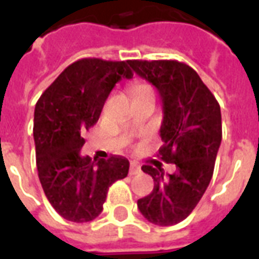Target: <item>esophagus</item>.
<instances>
[{"instance_id": "esophagus-1", "label": "esophagus", "mask_w": 259, "mask_h": 259, "mask_svg": "<svg viewBox=\"0 0 259 259\" xmlns=\"http://www.w3.org/2000/svg\"><path fill=\"white\" fill-rule=\"evenodd\" d=\"M129 173L133 176V175H140L141 173V168L138 165L137 162H130V169Z\"/></svg>"}]
</instances>
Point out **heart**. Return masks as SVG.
<instances>
[{"label": "heart", "mask_w": 259, "mask_h": 259, "mask_svg": "<svg viewBox=\"0 0 259 259\" xmlns=\"http://www.w3.org/2000/svg\"><path fill=\"white\" fill-rule=\"evenodd\" d=\"M129 90L133 97H137V95H140V94L149 93V91H152L150 87L144 82H133L129 86Z\"/></svg>", "instance_id": "obj_1"}]
</instances>
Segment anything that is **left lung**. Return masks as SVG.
Wrapping results in <instances>:
<instances>
[{
    "label": "left lung",
    "instance_id": "8db88e82",
    "mask_svg": "<svg viewBox=\"0 0 259 259\" xmlns=\"http://www.w3.org/2000/svg\"><path fill=\"white\" fill-rule=\"evenodd\" d=\"M130 66L160 93L164 109L158 157L175 164V173L142 165L154 188L138 199L140 212L157 226L184 221L200 201L213 173L222 141V114L217 98L192 67L177 60H130Z\"/></svg>",
    "mask_w": 259,
    "mask_h": 259
}]
</instances>
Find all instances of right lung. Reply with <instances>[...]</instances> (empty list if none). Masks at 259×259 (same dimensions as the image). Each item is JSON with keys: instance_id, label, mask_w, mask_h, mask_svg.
Masks as SVG:
<instances>
[{"instance_id": "add662e5", "label": "right lung", "mask_w": 259, "mask_h": 259, "mask_svg": "<svg viewBox=\"0 0 259 259\" xmlns=\"http://www.w3.org/2000/svg\"><path fill=\"white\" fill-rule=\"evenodd\" d=\"M129 62L79 59L36 103L33 137L38 179L51 205L67 221H94L103 209L110 185L127 176V158L91 160L79 152L84 144L83 134L98 122L115 83L133 76Z\"/></svg>"}]
</instances>
